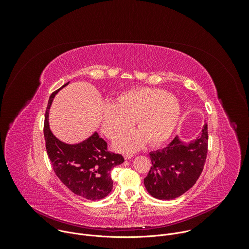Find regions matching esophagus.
I'll return each mask as SVG.
<instances>
[{
  "label": "esophagus",
  "instance_id": "34e87169",
  "mask_svg": "<svg viewBox=\"0 0 249 249\" xmlns=\"http://www.w3.org/2000/svg\"><path fill=\"white\" fill-rule=\"evenodd\" d=\"M133 157H134V155H133V154H125V155H124L125 160H130V159H132Z\"/></svg>",
  "mask_w": 249,
  "mask_h": 249
}]
</instances>
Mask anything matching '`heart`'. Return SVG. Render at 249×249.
<instances>
[{
    "instance_id": "b5f03b06",
    "label": "heart",
    "mask_w": 249,
    "mask_h": 249,
    "mask_svg": "<svg viewBox=\"0 0 249 249\" xmlns=\"http://www.w3.org/2000/svg\"><path fill=\"white\" fill-rule=\"evenodd\" d=\"M101 129L111 140L120 138L136 122L139 131L124 136L116 148L121 151L139 149L146 141L151 145L165 142L174 131L181 106L168 92L152 88H139L120 94L117 103L104 102Z\"/></svg>"
}]
</instances>
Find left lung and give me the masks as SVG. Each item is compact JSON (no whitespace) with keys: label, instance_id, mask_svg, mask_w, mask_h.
Masks as SVG:
<instances>
[{"label":"left lung","instance_id":"left-lung-1","mask_svg":"<svg viewBox=\"0 0 249 249\" xmlns=\"http://www.w3.org/2000/svg\"><path fill=\"white\" fill-rule=\"evenodd\" d=\"M208 125L188 144L175 137L167 147L150 153L152 166L144 179L148 192L155 198L170 200L188 191L198 180L208 153Z\"/></svg>","mask_w":249,"mask_h":249}]
</instances>
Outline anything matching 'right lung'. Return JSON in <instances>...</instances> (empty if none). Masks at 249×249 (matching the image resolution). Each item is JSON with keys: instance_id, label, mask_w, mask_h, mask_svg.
I'll return each instance as SVG.
<instances>
[{"instance_id": "add662e5", "label": "right lung", "mask_w": 249, "mask_h": 249, "mask_svg": "<svg viewBox=\"0 0 249 249\" xmlns=\"http://www.w3.org/2000/svg\"><path fill=\"white\" fill-rule=\"evenodd\" d=\"M69 83L51 93L44 120L47 155L53 170L62 183L76 195L88 200L107 196L113 186L111 169L122 163V155L109 152L107 143L95 132L80 144L69 145L58 140L50 131L48 113L55 94Z\"/></svg>"}]
</instances>
